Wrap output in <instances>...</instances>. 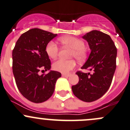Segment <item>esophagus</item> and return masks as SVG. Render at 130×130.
Segmentation results:
<instances>
[{
    "label": "esophagus",
    "instance_id": "34e87169",
    "mask_svg": "<svg viewBox=\"0 0 130 130\" xmlns=\"http://www.w3.org/2000/svg\"><path fill=\"white\" fill-rule=\"evenodd\" d=\"M62 76H64V77H69L71 75V73H69V74H62Z\"/></svg>",
    "mask_w": 130,
    "mask_h": 130
}]
</instances>
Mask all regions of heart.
Listing matches in <instances>:
<instances>
[{
	"label": "heart",
	"mask_w": 130,
	"mask_h": 130,
	"mask_svg": "<svg viewBox=\"0 0 130 130\" xmlns=\"http://www.w3.org/2000/svg\"><path fill=\"white\" fill-rule=\"evenodd\" d=\"M59 41L64 46L72 49L71 57H75L78 60H82L86 58L87 51L85 48V43L82 39L73 36H66L59 38ZM45 50L49 57L52 59H55L59 55V46L54 41H50L47 43ZM75 66L76 62L74 60L62 59L54 62L52 65L54 70L62 73H67L75 68Z\"/></svg>",
	"instance_id": "obj_1"
}]
</instances>
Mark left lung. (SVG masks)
<instances>
[{
	"label": "left lung",
	"mask_w": 130,
	"mask_h": 130,
	"mask_svg": "<svg viewBox=\"0 0 130 130\" xmlns=\"http://www.w3.org/2000/svg\"><path fill=\"white\" fill-rule=\"evenodd\" d=\"M82 38L88 42L91 52L82 69L93 73L77 71L78 83L71 89L80 100L92 102L103 96L112 84L116 69L117 48L109 35L98 30H92Z\"/></svg>",
	"instance_id": "1"
}]
</instances>
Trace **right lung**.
<instances>
[{
    "mask_svg": "<svg viewBox=\"0 0 130 130\" xmlns=\"http://www.w3.org/2000/svg\"><path fill=\"white\" fill-rule=\"evenodd\" d=\"M57 36L37 28L30 29L21 35L13 50V73L17 87L25 98L33 103L48 100L54 93L57 80L61 76L60 72L55 71L41 75L38 73L51 68L45 48L47 43Z\"/></svg>",
    "mask_w": 130,
    "mask_h": 130,
    "instance_id": "obj_1",
    "label": "right lung"
}]
</instances>
